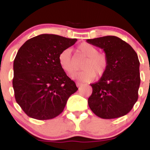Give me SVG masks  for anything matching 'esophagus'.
<instances>
[{
  "label": "esophagus",
  "instance_id": "obj_1",
  "mask_svg": "<svg viewBox=\"0 0 150 150\" xmlns=\"http://www.w3.org/2000/svg\"><path fill=\"white\" fill-rule=\"evenodd\" d=\"M76 85H77V87H80L82 85V84L81 83V82H76Z\"/></svg>",
  "mask_w": 150,
  "mask_h": 150
}]
</instances>
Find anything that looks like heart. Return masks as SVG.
Wrapping results in <instances>:
<instances>
[{
  "label": "heart",
  "mask_w": 150,
  "mask_h": 150,
  "mask_svg": "<svg viewBox=\"0 0 150 150\" xmlns=\"http://www.w3.org/2000/svg\"><path fill=\"white\" fill-rule=\"evenodd\" d=\"M77 53L86 58L82 65L83 70L73 75V78L81 82H89L94 77H101L106 73L108 67L107 56L104 53H99L96 46L89 43H82L77 47ZM58 63L61 69L68 75H71L75 71L71 51L66 49L62 51L58 56Z\"/></svg>",
  "instance_id": "obj_1"
}]
</instances>
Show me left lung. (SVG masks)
Returning <instances> with one entry per match:
<instances>
[{"mask_svg": "<svg viewBox=\"0 0 150 150\" xmlns=\"http://www.w3.org/2000/svg\"><path fill=\"white\" fill-rule=\"evenodd\" d=\"M87 42L104 50L108 59L106 73L91 85L89 108L104 119L125 116L138 99L140 77L137 53L128 43L115 36L87 39Z\"/></svg>", "mask_w": 150, "mask_h": 150, "instance_id": "1", "label": "left lung"}]
</instances>
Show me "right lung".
<instances>
[{
  "instance_id": "obj_1",
  "label": "right lung",
  "mask_w": 150,
  "mask_h": 150,
  "mask_svg": "<svg viewBox=\"0 0 150 150\" xmlns=\"http://www.w3.org/2000/svg\"><path fill=\"white\" fill-rule=\"evenodd\" d=\"M77 41L44 34L27 40L18 50L13 86L15 100L28 116L37 120L55 118L78 89L58 63L60 53Z\"/></svg>"
}]
</instances>
